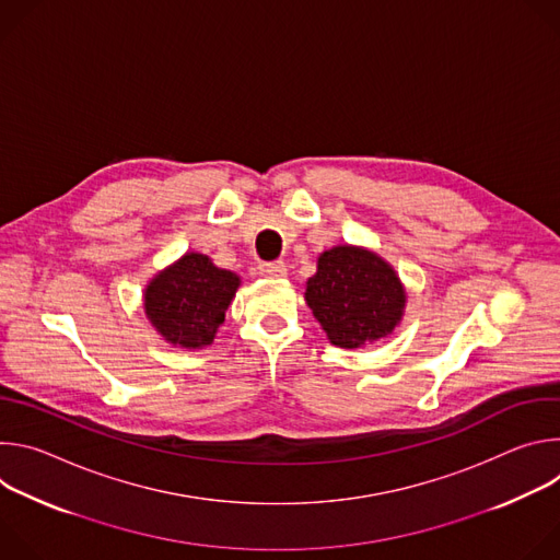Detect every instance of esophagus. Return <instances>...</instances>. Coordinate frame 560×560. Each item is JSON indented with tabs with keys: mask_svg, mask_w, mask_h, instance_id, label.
Returning a JSON list of instances; mask_svg holds the SVG:
<instances>
[{
	"mask_svg": "<svg viewBox=\"0 0 560 560\" xmlns=\"http://www.w3.org/2000/svg\"><path fill=\"white\" fill-rule=\"evenodd\" d=\"M259 272L264 277H270V279H281V277L288 275V268H285L283 261H270V264H261Z\"/></svg>",
	"mask_w": 560,
	"mask_h": 560,
	"instance_id": "esophagus-1",
	"label": "esophagus"
}]
</instances>
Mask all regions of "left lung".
Wrapping results in <instances>:
<instances>
[{
  "label": "left lung",
  "mask_w": 560,
  "mask_h": 560,
  "mask_svg": "<svg viewBox=\"0 0 560 560\" xmlns=\"http://www.w3.org/2000/svg\"><path fill=\"white\" fill-rule=\"evenodd\" d=\"M303 296L330 343L343 350L392 335L408 303L396 270L376 253L350 244L318 255Z\"/></svg>",
  "instance_id": "obj_1"
}]
</instances>
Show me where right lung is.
Returning a JSON list of instances; mask_svg holds the SVG:
<instances>
[{"mask_svg": "<svg viewBox=\"0 0 560 560\" xmlns=\"http://www.w3.org/2000/svg\"><path fill=\"white\" fill-rule=\"evenodd\" d=\"M238 285L242 277L214 266L208 255L186 253L148 281L143 312L166 343L203 350L214 341Z\"/></svg>", "mask_w": 560, "mask_h": 560, "instance_id": "1", "label": "right lung"}]
</instances>
